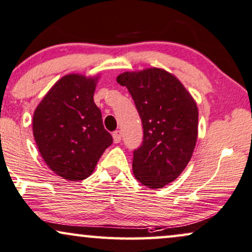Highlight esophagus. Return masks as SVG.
<instances>
[{
  "label": "esophagus",
  "instance_id": "1",
  "mask_svg": "<svg viewBox=\"0 0 252 252\" xmlns=\"http://www.w3.org/2000/svg\"><path fill=\"white\" fill-rule=\"evenodd\" d=\"M113 139L114 143H120L122 140V133H121L120 130H116V131L113 132Z\"/></svg>",
  "mask_w": 252,
  "mask_h": 252
}]
</instances>
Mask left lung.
Here are the masks:
<instances>
[{
    "label": "left lung",
    "mask_w": 252,
    "mask_h": 252,
    "mask_svg": "<svg viewBox=\"0 0 252 252\" xmlns=\"http://www.w3.org/2000/svg\"><path fill=\"white\" fill-rule=\"evenodd\" d=\"M126 86L143 124V143L133 150V175L152 189L173 182L192 156L198 133L197 105L179 79L162 69L124 72Z\"/></svg>",
    "instance_id": "left-lung-1"
}]
</instances>
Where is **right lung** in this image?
<instances>
[{
	"instance_id": "add662e5",
	"label": "right lung",
	"mask_w": 252,
	"mask_h": 252,
	"mask_svg": "<svg viewBox=\"0 0 252 252\" xmlns=\"http://www.w3.org/2000/svg\"><path fill=\"white\" fill-rule=\"evenodd\" d=\"M98 78L62 77L33 115V135L47 166L69 181L89 177L113 137L93 101Z\"/></svg>"
}]
</instances>
